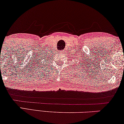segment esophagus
I'll return each instance as SVG.
<instances>
[{"instance_id": "1", "label": "esophagus", "mask_w": 124, "mask_h": 124, "mask_svg": "<svg viewBox=\"0 0 124 124\" xmlns=\"http://www.w3.org/2000/svg\"><path fill=\"white\" fill-rule=\"evenodd\" d=\"M61 52H62V53H63V51H61Z\"/></svg>"}]
</instances>
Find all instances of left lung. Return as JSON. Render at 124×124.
Returning <instances> with one entry per match:
<instances>
[{
    "label": "left lung",
    "instance_id": "8db88e82",
    "mask_svg": "<svg viewBox=\"0 0 124 124\" xmlns=\"http://www.w3.org/2000/svg\"><path fill=\"white\" fill-rule=\"evenodd\" d=\"M80 65H81V64H80Z\"/></svg>",
    "mask_w": 124,
    "mask_h": 124
}]
</instances>
